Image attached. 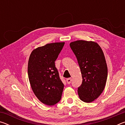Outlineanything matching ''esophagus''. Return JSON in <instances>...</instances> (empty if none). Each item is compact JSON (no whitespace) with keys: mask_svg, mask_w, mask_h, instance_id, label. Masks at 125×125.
<instances>
[{"mask_svg":"<svg viewBox=\"0 0 125 125\" xmlns=\"http://www.w3.org/2000/svg\"><path fill=\"white\" fill-rule=\"evenodd\" d=\"M66 81H67V83L68 84H71V81H72V79H71V78H68V79H67Z\"/></svg>","mask_w":125,"mask_h":125,"instance_id":"34e87169","label":"esophagus"}]
</instances>
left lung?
I'll use <instances>...</instances> for the list:
<instances>
[{
	"mask_svg": "<svg viewBox=\"0 0 125 125\" xmlns=\"http://www.w3.org/2000/svg\"><path fill=\"white\" fill-rule=\"evenodd\" d=\"M69 45L77 57L83 79L78 88V95L82 101L91 103L100 95L106 83L107 67L104 54L94 41L78 40Z\"/></svg>",
	"mask_w": 125,
	"mask_h": 125,
	"instance_id": "obj_1",
	"label": "left lung"
}]
</instances>
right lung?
Here are the masks:
<instances>
[{"label": "right lung", "mask_w": 125, "mask_h": 125, "mask_svg": "<svg viewBox=\"0 0 125 125\" xmlns=\"http://www.w3.org/2000/svg\"><path fill=\"white\" fill-rule=\"evenodd\" d=\"M64 42L46 44L33 50L28 62V77L37 99L44 104L53 105L60 101L64 84L55 67Z\"/></svg>", "instance_id": "1"}]
</instances>
